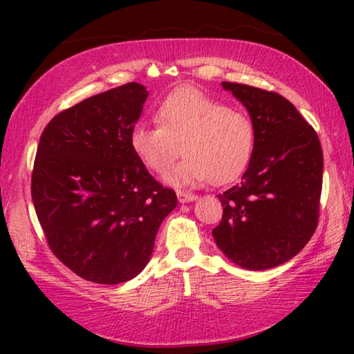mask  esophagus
<instances>
[{
	"label": "esophagus",
	"mask_w": 354,
	"mask_h": 354,
	"mask_svg": "<svg viewBox=\"0 0 354 354\" xmlns=\"http://www.w3.org/2000/svg\"><path fill=\"white\" fill-rule=\"evenodd\" d=\"M176 195H178L179 203H189V201H194L198 198L195 194H190V192H184V190H178Z\"/></svg>",
	"instance_id": "1"
}]
</instances>
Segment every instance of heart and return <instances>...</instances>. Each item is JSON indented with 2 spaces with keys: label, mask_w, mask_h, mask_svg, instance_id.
Listing matches in <instances>:
<instances>
[{
  "label": "heart",
  "mask_w": 354,
  "mask_h": 354,
  "mask_svg": "<svg viewBox=\"0 0 354 354\" xmlns=\"http://www.w3.org/2000/svg\"><path fill=\"white\" fill-rule=\"evenodd\" d=\"M154 124H136L131 148L158 175L171 169L181 151L185 158L169 175L176 185L234 181L250 164L256 129L248 113L194 87L167 95L156 111Z\"/></svg>",
  "instance_id": "1"
}]
</instances>
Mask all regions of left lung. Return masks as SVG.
<instances>
[{
	"instance_id": "obj_1",
	"label": "left lung",
	"mask_w": 354,
	"mask_h": 354,
	"mask_svg": "<svg viewBox=\"0 0 354 354\" xmlns=\"http://www.w3.org/2000/svg\"><path fill=\"white\" fill-rule=\"evenodd\" d=\"M250 112L256 143L242 181L218 194L223 217L212 230L226 257L267 270L304 248L320 217L323 153L315 129L283 95L221 82Z\"/></svg>"
}]
</instances>
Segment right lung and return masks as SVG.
I'll return each instance as SVG.
<instances>
[{"mask_svg":"<svg viewBox=\"0 0 354 354\" xmlns=\"http://www.w3.org/2000/svg\"><path fill=\"white\" fill-rule=\"evenodd\" d=\"M148 92L128 82L50 120L35 153L31 195L46 243L82 279L120 284L139 274L175 190L131 148Z\"/></svg>","mask_w":354,"mask_h":354,"instance_id":"right-lung-1","label":"right lung"}]
</instances>
